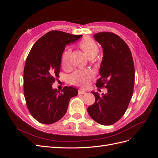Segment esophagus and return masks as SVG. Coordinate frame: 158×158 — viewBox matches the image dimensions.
I'll use <instances>...</instances> for the list:
<instances>
[{
  "label": "esophagus",
  "mask_w": 158,
  "mask_h": 158,
  "mask_svg": "<svg viewBox=\"0 0 158 158\" xmlns=\"http://www.w3.org/2000/svg\"><path fill=\"white\" fill-rule=\"evenodd\" d=\"M86 94V92H85V91H84V90H83L82 89H78V94L83 95V94Z\"/></svg>",
  "instance_id": "esophagus-1"
}]
</instances>
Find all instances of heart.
<instances>
[{
	"mask_svg": "<svg viewBox=\"0 0 158 158\" xmlns=\"http://www.w3.org/2000/svg\"><path fill=\"white\" fill-rule=\"evenodd\" d=\"M80 48L82 50L85 55L89 59H93L99 52V47L92 39L85 37L79 43ZM71 50L66 49L63 54L61 59L62 66L65 69L69 68L70 63ZM94 72L90 69H80L76 70L70 76V82L72 84L78 85L80 87H85L89 81L94 77Z\"/></svg>",
	"mask_w": 158,
	"mask_h": 158,
	"instance_id": "b5f03b06",
	"label": "heart"
}]
</instances>
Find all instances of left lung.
Wrapping results in <instances>:
<instances>
[{
    "instance_id": "left-lung-1",
    "label": "left lung",
    "mask_w": 158,
    "mask_h": 158,
    "mask_svg": "<svg viewBox=\"0 0 158 158\" xmlns=\"http://www.w3.org/2000/svg\"><path fill=\"white\" fill-rule=\"evenodd\" d=\"M94 37L103 52L96 86L106 88L107 93L99 96L91 92L95 101L87 111L99 124L111 125L123 116L132 98L135 65L130 49L120 37L111 32H99Z\"/></svg>"
}]
</instances>
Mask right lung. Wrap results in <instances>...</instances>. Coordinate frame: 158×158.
Listing matches in <instances>:
<instances>
[{
    "mask_svg": "<svg viewBox=\"0 0 158 158\" xmlns=\"http://www.w3.org/2000/svg\"><path fill=\"white\" fill-rule=\"evenodd\" d=\"M82 36L52 30L32 47L23 70V94L28 110L38 122L49 125L59 121L66 113L71 98L78 95V89L73 86H65L59 92L52 85L59 76L65 47Z\"/></svg>",
    "mask_w": 158,
    "mask_h": 158,
    "instance_id": "obj_1",
    "label": "right lung"
}]
</instances>
